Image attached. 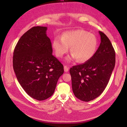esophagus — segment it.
Instances as JSON below:
<instances>
[{"mask_svg": "<svg viewBox=\"0 0 127 127\" xmlns=\"http://www.w3.org/2000/svg\"><path fill=\"white\" fill-rule=\"evenodd\" d=\"M64 71L66 72H67L69 70V68L67 66H66V65L64 66Z\"/></svg>", "mask_w": 127, "mask_h": 127, "instance_id": "obj_1", "label": "esophagus"}]
</instances>
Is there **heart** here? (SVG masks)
<instances>
[{
	"instance_id": "heart-1",
	"label": "heart",
	"mask_w": 127,
	"mask_h": 127,
	"mask_svg": "<svg viewBox=\"0 0 127 127\" xmlns=\"http://www.w3.org/2000/svg\"><path fill=\"white\" fill-rule=\"evenodd\" d=\"M98 43L95 36L83 30L67 31L62 33L61 39H54L52 47L57 57H62L70 47L72 53L66 58L67 62L77 59L83 63L91 59L95 54Z\"/></svg>"
}]
</instances>
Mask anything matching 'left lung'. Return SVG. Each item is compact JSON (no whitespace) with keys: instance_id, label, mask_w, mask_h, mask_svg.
<instances>
[{"instance_id":"8db88e82","label":"left lung","mask_w":127,"mask_h":127,"mask_svg":"<svg viewBox=\"0 0 127 127\" xmlns=\"http://www.w3.org/2000/svg\"><path fill=\"white\" fill-rule=\"evenodd\" d=\"M98 32L101 42L94 56L70 69L74 95L84 101L94 100L102 93L115 66L116 54L113 45L104 33Z\"/></svg>"}]
</instances>
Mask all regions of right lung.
Listing matches in <instances>:
<instances>
[{"instance_id": "add662e5", "label": "right lung", "mask_w": 127, "mask_h": 127, "mask_svg": "<svg viewBox=\"0 0 127 127\" xmlns=\"http://www.w3.org/2000/svg\"><path fill=\"white\" fill-rule=\"evenodd\" d=\"M47 27H34L18 41L13 52V67L23 88L31 97L43 100L51 96L64 73L61 62L52 55Z\"/></svg>"}]
</instances>
